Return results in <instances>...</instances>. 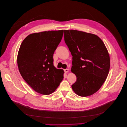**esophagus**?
<instances>
[{"instance_id":"esophagus-1","label":"esophagus","mask_w":127,"mask_h":127,"mask_svg":"<svg viewBox=\"0 0 127 127\" xmlns=\"http://www.w3.org/2000/svg\"><path fill=\"white\" fill-rule=\"evenodd\" d=\"M64 71L65 73H68V72H69V69H64Z\"/></svg>"}]
</instances>
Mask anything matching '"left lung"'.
I'll return each instance as SVG.
<instances>
[{"instance_id": "left-lung-1", "label": "left lung", "mask_w": 127, "mask_h": 127, "mask_svg": "<svg viewBox=\"0 0 127 127\" xmlns=\"http://www.w3.org/2000/svg\"><path fill=\"white\" fill-rule=\"evenodd\" d=\"M64 40L72 55L71 71L76 76L72 89L82 96L95 94L110 70V56L103 42L96 35L75 30H64Z\"/></svg>"}]
</instances>
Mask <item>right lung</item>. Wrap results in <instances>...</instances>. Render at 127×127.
Listing matches in <instances>:
<instances>
[{
    "label": "right lung",
    "mask_w": 127,
    "mask_h": 127,
    "mask_svg": "<svg viewBox=\"0 0 127 127\" xmlns=\"http://www.w3.org/2000/svg\"><path fill=\"white\" fill-rule=\"evenodd\" d=\"M64 30L28 35L17 55V65L24 80L36 92L50 95L64 78L63 70L54 66L53 54L61 41Z\"/></svg>",
    "instance_id": "add662e5"
}]
</instances>
